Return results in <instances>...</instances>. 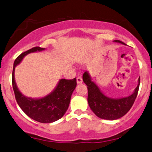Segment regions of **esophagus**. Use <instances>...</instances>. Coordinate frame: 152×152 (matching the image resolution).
Instances as JSON below:
<instances>
[{"label":"esophagus","mask_w":152,"mask_h":152,"mask_svg":"<svg viewBox=\"0 0 152 152\" xmlns=\"http://www.w3.org/2000/svg\"><path fill=\"white\" fill-rule=\"evenodd\" d=\"M82 82H83V81H82V77L78 76L77 77V84H82Z\"/></svg>","instance_id":"1"}]
</instances>
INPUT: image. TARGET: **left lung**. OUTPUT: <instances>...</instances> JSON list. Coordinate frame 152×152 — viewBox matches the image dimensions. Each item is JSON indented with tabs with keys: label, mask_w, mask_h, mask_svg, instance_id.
Masks as SVG:
<instances>
[{
	"label": "left lung",
	"mask_w": 152,
	"mask_h": 152,
	"mask_svg": "<svg viewBox=\"0 0 152 152\" xmlns=\"http://www.w3.org/2000/svg\"><path fill=\"white\" fill-rule=\"evenodd\" d=\"M114 42L126 45L121 41L115 40ZM83 81L88 88V103L94 113L102 119L115 120L121 118L129 111L133 106L138 92L140 78L138 84L131 95L120 98H112L106 96L98 86L92 81L89 73L86 71L83 74Z\"/></svg>",
	"instance_id": "obj_1"
}]
</instances>
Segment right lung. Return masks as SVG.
<instances>
[{
    "instance_id": "obj_1",
    "label": "right lung",
    "mask_w": 152,
    "mask_h": 152,
    "mask_svg": "<svg viewBox=\"0 0 152 152\" xmlns=\"http://www.w3.org/2000/svg\"><path fill=\"white\" fill-rule=\"evenodd\" d=\"M45 50V48L35 47L19 55L14 62L12 82L16 100L26 115L36 121L49 124L60 119L66 112L72 94L77 86L76 78L61 79L50 94L40 98H28L23 95L17 87L15 79V67L20 64L23 57L30 53Z\"/></svg>"
}]
</instances>
